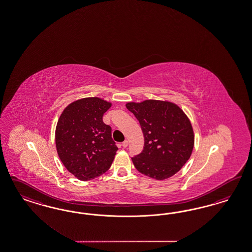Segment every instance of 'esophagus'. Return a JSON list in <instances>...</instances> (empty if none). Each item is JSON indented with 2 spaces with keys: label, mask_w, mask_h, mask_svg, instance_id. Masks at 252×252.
Masks as SVG:
<instances>
[{
  "label": "esophagus",
  "mask_w": 252,
  "mask_h": 252,
  "mask_svg": "<svg viewBox=\"0 0 252 252\" xmlns=\"http://www.w3.org/2000/svg\"><path fill=\"white\" fill-rule=\"evenodd\" d=\"M122 146L124 148H126L128 146V141L127 140H125L122 143Z\"/></svg>",
  "instance_id": "1"
}]
</instances>
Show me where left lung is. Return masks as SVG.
<instances>
[{"label": "left lung", "mask_w": 252, "mask_h": 252, "mask_svg": "<svg viewBox=\"0 0 252 252\" xmlns=\"http://www.w3.org/2000/svg\"><path fill=\"white\" fill-rule=\"evenodd\" d=\"M144 136V148L132 158L137 171L153 179L174 176L190 158L194 132L183 110L173 102L146 99L127 102Z\"/></svg>", "instance_id": "obj_1"}]
</instances>
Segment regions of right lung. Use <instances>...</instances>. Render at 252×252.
Listing matches in <instances>:
<instances>
[{"instance_id":"add662e5","label":"right lung","mask_w":252,"mask_h":252,"mask_svg":"<svg viewBox=\"0 0 252 252\" xmlns=\"http://www.w3.org/2000/svg\"><path fill=\"white\" fill-rule=\"evenodd\" d=\"M112 103L98 97L77 99L65 107L55 129L58 156L69 172L81 181L104 174L118 148L112 128L102 116Z\"/></svg>"}]
</instances>
